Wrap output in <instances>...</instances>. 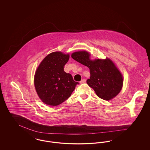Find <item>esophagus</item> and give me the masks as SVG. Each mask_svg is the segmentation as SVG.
Listing matches in <instances>:
<instances>
[{
  "label": "esophagus",
  "mask_w": 150,
  "mask_h": 150,
  "mask_svg": "<svg viewBox=\"0 0 150 150\" xmlns=\"http://www.w3.org/2000/svg\"><path fill=\"white\" fill-rule=\"evenodd\" d=\"M86 80L85 79H82L80 81V84H83V83H86Z\"/></svg>",
  "instance_id": "1"
}]
</instances>
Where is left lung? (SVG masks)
Returning <instances> with one entry per match:
<instances>
[{"instance_id":"8db88e82","label":"left lung","mask_w":150,"mask_h":150,"mask_svg":"<svg viewBox=\"0 0 150 150\" xmlns=\"http://www.w3.org/2000/svg\"><path fill=\"white\" fill-rule=\"evenodd\" d=\"M71 57L89 69L91 76L86 83L100 98L111 100L120 92L123 84L122 76L110 59L92 61L86 51L73 53Z\"/></svg>"}]
</instances>
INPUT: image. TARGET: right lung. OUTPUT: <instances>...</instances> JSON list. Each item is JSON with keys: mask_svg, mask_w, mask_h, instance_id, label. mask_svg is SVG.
<instances>
[{"mask_svg": "<svg viewBox=\"0 0 150 150\" xmlns=\"http://www.w3.org/2000/svg\"><path fill=\"white\" fill-rule=\"evenodd\" d=\"M69 54L60 52L51 53L39 66L35 72L34 84L36 92L43 102L58 106L71 95L78 82L64 67L69 59Z\"/></svg>", "mask_w": 150, "mask_h": 150, "instance_id": "obj_1", "label": "right lung"}]
</instances>
